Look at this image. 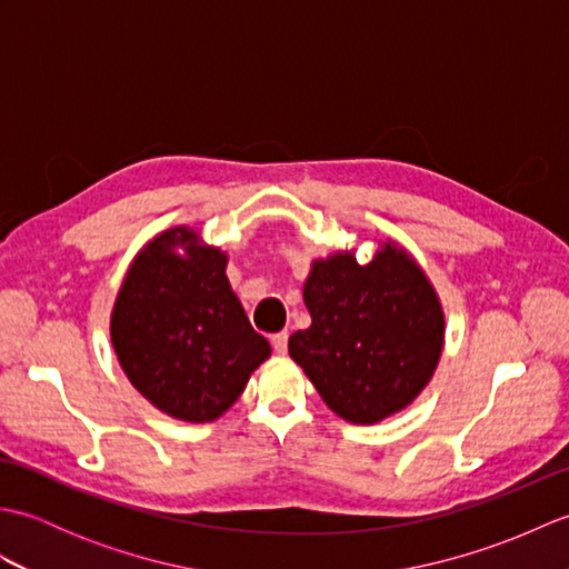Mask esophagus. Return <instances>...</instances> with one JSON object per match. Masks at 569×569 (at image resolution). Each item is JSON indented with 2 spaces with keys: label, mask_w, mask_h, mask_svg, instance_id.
<instances>
[{
  "label": "esophagus",
  "mask_w": 569,
  "mask_h": 569,
  "mask_svg": "<svg viewBox=\"0 0 569 569\" xmlns=\"http://www.w3.org/2000/svg\"><path fill=\"white\" fill-rule=\"evenodd\" d=\"M271 345H273V352H276V355H286V349H288V332H276V335H271Z\"/></svg>",
  "instance_id": "1"
}]
</instances>
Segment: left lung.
Masks as SVG:
<instances>
[{"label": "left lung", "instance_id": "8db88e82", "mask_svg": "<svg viewBox=\"0 0 569 569\" xmlns=\"http://www.w3.org/2000/svg\"><path fill=\"white\" fill-rule=\"evenodd\" d=\"M303 300L310 328L291 335L288 355L342 420L373 426L430 383L445 347V310L396 239L379 241L367 263L355 247L312 259Z\"/></svg>", "mask_w": 569, "mask_h": 569}]
</instances>
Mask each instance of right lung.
I'll return each instance as SVG.
<instances>
[{
  "label": "right lung",
  "instance_id": "1",
  "mask_svg": "<svg viewBox=\"0 0 569 569\" xmlns=\"http://www.w3.org/2000/svg\"><path fill=\"white\" fill-rule=\"evenodd\" d=\"M227 261L200 229L168 227L137 251L114 298L110 337L119 367L176 420L224 416L271 357L229 286Z\"/></svg>",
  "mask_w": 569,
  "mask_h": 569
}]
</instances>
